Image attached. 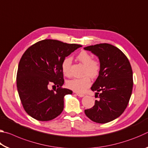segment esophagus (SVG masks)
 Segmentation results:
<instances>
[{
	"label": "esophagus",
	"mask_w": 148,
	"mask_h": 148,
	"mask_svg": "<svg viewBox=\"0 0 148 148\" xmlns=\"http://www.w3.org/2000/svg\"><path fill=\"white\" fill-rule=\"evenodd\" d=\"M76 95H77L78 97H83L85 96V95H84V94H81V93H76Z\"/></svg>",
	"instance_id": "1"
}]
</instances>
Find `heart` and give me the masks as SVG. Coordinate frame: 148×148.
I'll return each mask as SVG.
<instances>
[{
	"label": "heart",
	"instance_id": "heart-1",
	"mask_svg": "<svg viewBox=\"0 0 148 148\" xmlns=\"http://www.w3.org/2000/svg\"><path fill=\"white\" fill-rule=\"evenodd\" d=\"M77 59L85 66L84 75L86 76L82 78H74L69 80L66 86L70 89L73 90L75 92H84L91 85V79L89 77L95 78L98 76L101 70V64L98 61L94 60L91 55L87 51H84L79 53ZM71 64L72 58L70 57H66L62 62V72L65 76L69 77L71 76Z\"/></svg>",
	"mask_w": 148,
	"mask_h": 148
}]
</instances>
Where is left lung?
<instances>
[{"instance_id":"obj_1","label":"left lung","mask_w":148,"mask_h":148,"mask_svg":"<svg viewBox=\"0 0 148 148\" xmlns=\"http://www.w3.org/2000/svg\"><path fill=\"white\" fill-rule=\"evenodd\" d=\"M84 49L98 57L101 64L91 87L99 99L93 107L85 110V114L92 121L106 123L121 116L128 105L133 86L131 64L121 50L111 44H96Z\"/></svg>"}]
</instances>
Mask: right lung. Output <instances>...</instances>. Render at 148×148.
Returning <instances> with one entry per match:
<instances>
[{
	"mask_svg": "<svg viewBox=\"0 0 148 148\" xmlns=\"http://www.w3.org/2000/svg\"><path fill=\"white\" fill-rule=\"evenodd\" d=\"M81 45L66 44L56 40H44L29 47L21 57L17 73V87L25 110L38 121L56 118L64 108V97L71 90L64 84L61 64ZM57 85L56 92L48 85Z\"/></svg>",
	"mask_w": 148,
	"mask_h": 148,
	"instance_id": "add662e5",
	"label": "right lung"
}]
</instances>
